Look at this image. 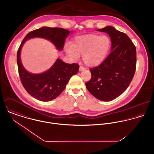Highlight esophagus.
Returning a JSON list of instances; mask_svg holds the SVG:
<instances>
[{
	"label": "esophagus",
	"mask_w": 154,
	"mask_h": 154,
	"mask_svg": "<svg viewBox=\"0 0 154 154\" xmlns=\"http://www.w3.org/2000/svg\"><path fill=\"white\" fill-rule=\"evenodd\" d=\"M85 69V68L84 67H82V66H80L79 67V71H82V70H84Z\"/></svg>",
	"instance_id": "esophagus-1"
}]
</instances>
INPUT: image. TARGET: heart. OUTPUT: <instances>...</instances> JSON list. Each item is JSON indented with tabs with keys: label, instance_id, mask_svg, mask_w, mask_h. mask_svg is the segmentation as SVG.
<instances>
[{
	"label": "heart",
	"instance_id": "b5f03b06",
	"mask_svg": "<svg viewBox=\"0 0 154 154\" xmlns=\"http://www.w3.org/2000/svg\"><path fill=\"white\" fill-rule=\"evenodd\" d=\"M111 47L108 35L88 34L76 37L72 45H67L66 52L73 59H79L82 54L84 63L89 67L101 65L107 57Z\"/></svg>",
	"mask_w": 154,
	"mask_h": 154
}]
</instances>
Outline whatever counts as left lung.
Masks as SVG:
<instances>
[{
	"label": "left lung",
	"instance_id": "obj_1",
	"mask_svg": "<svg viewBox=\"0 0 154 154\" xmlns=\"http://www.w3.org/2000/svg\"><path fill=\"white\" fill-rule=\"evenodd\" d=\"M97 31L109 35L111 53L101 65L89 69L91 79L85 85L94 97L109 101L120 95L130 85L136 70V50L125 33L112 26Z\"/></svg>",
	"mask_w": 154,
	"mask_h": 154
}]
</instances>
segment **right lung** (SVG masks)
Segmentation results:
<instances>
[{"label": "right lung", "mask_w": 154, "mask_h": 154, "mask_svg": "<svg viewBox=\"0 0 154 154\" xmlns=\"http://www.w3.org/2000/svg\"><path fill=\"white\" fill-rule=\"evenodd\" d=\"M70 31L61 28L43 26L29 32L23 38L17 52L18 72L23 87L32 97L42 101H49L57 98L65 89L70 78L76 74L79 66L68 64L57 59L46 72L40 74L28 72L22 65L21 50L25 42L29 38L38 37L50 41L59 50H62Z\"/></svg>", "instance_id": "right-lung-1"}]
</instances>
